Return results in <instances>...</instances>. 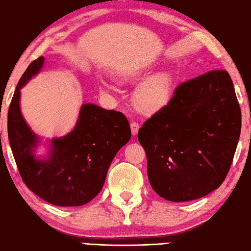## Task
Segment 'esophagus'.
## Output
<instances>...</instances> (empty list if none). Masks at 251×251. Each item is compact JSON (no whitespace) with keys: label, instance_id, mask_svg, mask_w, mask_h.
<instances>
[{"label":"esophagus","instance_id":"1","mask_svg":"<svg viewBox=\"0 0 251 251\" xmlns=\"http://www.w3.org/2000/svg\"><path fill=\"white\" fill-rule=\"evenodd\" d=\"M130 128H131V133H132V135L136 136L137 133H138V130H139L138 122H136V121L130 122Z\"/></svg>","mask_w":251,"mask_h":251}]
</instances>
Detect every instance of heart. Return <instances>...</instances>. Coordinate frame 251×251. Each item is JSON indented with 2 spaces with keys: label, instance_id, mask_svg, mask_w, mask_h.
<instances>
[{
  "label": "heart",
  "instance_id": "heart-1",
  "mask_svg": "<svg viewBox=\"0 0 251 251\" xmlns=\"http://www.w3.org/2000/svg\"><path fill=\"white\" fill-rule=\"evenodd\" d=\"M174 94V77L163 72L149 78L137 89L135 99L144 112H155L170 101Z\"/></svg>",
  "mask_w": 251,
  "mask_h": 251
}]
</instances>
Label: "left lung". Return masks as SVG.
<instances>
[{
    "label": "left lung",
    "mask_w": 251,
    "mask_h": 251,
    "mask_svg": "<svg viewBox=\"0 0 251 251\" xmlns=\"http://www.w3.org/2000/svg\"><path fill=\"white\" fill-rule=\"evenodd\" d=\"M240 132L241 109L227 72L210 71L177 85L138 131L151 186L173 202L210 193L227 176Z\"/></svg>",
    "instance_id": "8db88e82"
}]
</instances>
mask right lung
<instances>
[{"mask_svg": "<svg viewBox=\"0 0 251 251\" xmlns=\"http://www.w3.org/2000/svg\"><path fill=\"white\" fill-rule=\"evenodd\" d=\"M43 57L30 63L20 77L8 112V136L22 179L44 201L59 207L88 203L104 186L109 164L129 142L131 130L123 113L94 104L82 106L71 133L52 140L48 160H36L32 150L37 138L23 119L20 89L41 70Z\"/></svg>", "mask_w": 251, "mask_h": 251, "instance_id": "right-lung-1", "label": "right lung"}]
</instances>
